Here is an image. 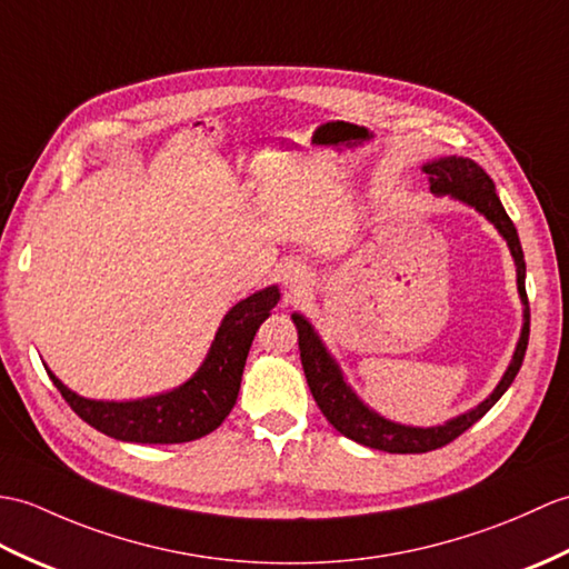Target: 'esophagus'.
Instances as JSON below:
<instances>
[{
	"mask_svg": "<svg viewBox=\"0 0 569 569\" xmlns=\"http://www.w3.org/2000/svg\"><path fill=\"white\" fill-rule=\"evenodd\" d=\"M281 283L286 288L288 298H296L310 286V273L302 263H288V267L281 271Z\"/></svg>",
	"mask_w": 569,
	"mask_h": 569,
	"instance_id": "34e87169",
	"label": "esophagus"
}]
</instances>
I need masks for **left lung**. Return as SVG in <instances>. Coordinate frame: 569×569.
<instances>
[{
  "instance_id": "left-lung-1",
  "label": "left lung",
  "mask_w": 569,
  "mask_h": 569,
  "mask_svg": "<svg viewBox=\"0 0 569 569\" xmlns=\"http://www.w3.org/2000/svg\"><path fill=\"white\" fill-rule=\"evenodd\" d=\"M421 169H425V174L429 177L431 193L458 198V201L480 210V213L490 220L499 230V234L507 240L513 263H517V283H519V296L523 302V327H521L519 345H517V351H513V359L507 368V373L501 376L499 386L495 388L490 398L480 402L475 409H470V412L446 421V425L421 429V427L395 425V421L373 412L371 407H366L359 400V395L347 386V380L341 376L337 361L329 356V351L325 349L322 339L317 337L312 325L306 320V317L296 312L293 322L298 327L302 371H306L308 386L317 407L322 409V415L327 417L329 425H332L339 433H345L347 439L363 443L368 448H378V451H388V453L436 451V448L458 439V436L468 431L475 421L490 412L495 402L507 392V388L519 373V368L523 363V353L528 347V325H531V312H528V296H526V261H523V249L519 242V232L513 228L511 218L507 216L505 206H501L492 179L487 177V171L478 162L468 160V157H441V160L427 162Z\"/></svg>"
}]
</instances>
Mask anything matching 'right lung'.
Returning <instances> with one entry per match:
<instances>
[{
    "mask_svg": "<svg viewBox=\"0 0 569 569\" xmlns=\"http://www.w3.org/2000/svg\"><path fill=\"white\" fill-rule=\"evenodd\" d=\"M279 298V288L269 286L237 302L218 327L201 368L183 386L154 398L133 402L87 400L62 386L48 368L46 371L74 415L111 439L130 443L196 441L216 431L230 415L240 392L249 347Z\"/></svg>",
    "mask_w": 569,
    "mask_h": 569,
    "instance_id": "right-lung-1",
    "label": "right lung"
}]
</instances>
